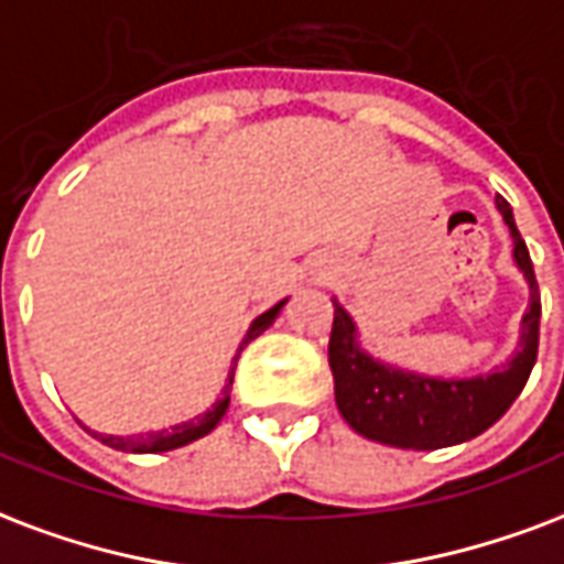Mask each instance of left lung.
Returning <instances> with one entry per match:
<instances>
[{"mask_svg":"<svg viewBox=\"0 0 564 564\" xmlns=\"http://www.w3.org/2000/svg\"><path fill=\"white\" fill-rule=\"evenodd\" d=\"M497 209L509 225L514 263L530 283V311L523 313L521 346L514 358L488 376L473 378H432L390 367L360 349L355 322L334 301V328L328 343L334 399L343 420L358 435L399 449L455 446L482 435L521 397L539 358L541 295L530 251L518 234L509 200L497 197Z\"/></svg>","mask_w":564,"mask_h":564,"instance_id":"1","label":"left lung"}]
</instances>
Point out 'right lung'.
Wrapping results in <instances>:
<instances>
[{"mask_svg":"<svg viewBox=\"0 0 564 564\" xmlns=\"http://www.w3.org/2000/svg\"><path fill=\"white\" fill-rule=\"evenodd\" d=\"M286 304V299L278 301L274 307H269L265 313H260L257 319L251 322V328H248V334H245V339L239 343V349H236V358H234V367H230V372H227L225 378V390H221V399L215 402L209 411H204V414H197L195 420H186V423L180 425H171V429H162V432H144V435H102V432H94V429H88V425H82L85 432H91L100 444L111 446V449H120V453H167V449H180V446L192 444V441H197V437H204L213 432L215 425L221 423V416L227 414V405H230V387H234V369H236V360H239V355H242V349L251 343L253 337H260L269 325H272L274 319H278V313H281V307Z\"/></svg>","mask_w":564,"mask_h":564,"instance_id":"right-lung-1","label":"right lung"}]
</instances>
